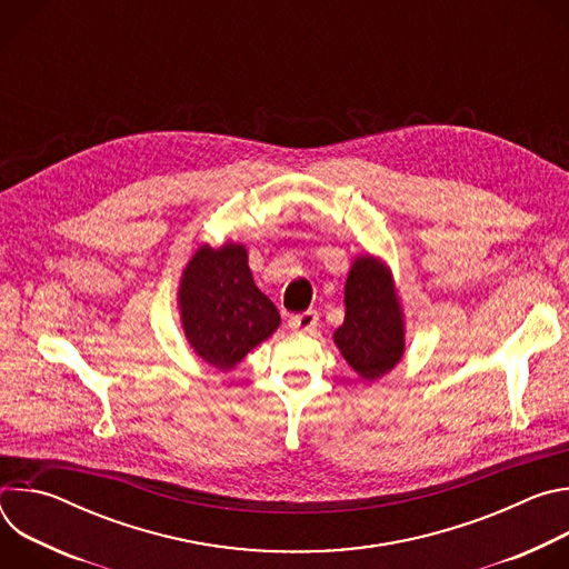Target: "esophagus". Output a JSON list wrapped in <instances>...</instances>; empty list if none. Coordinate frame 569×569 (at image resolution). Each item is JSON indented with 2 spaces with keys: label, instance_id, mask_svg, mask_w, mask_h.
<instances>
[{
  "label": "esophagus",
  "instance_id": "obj_1",
  "mask_svg": "<svg viewBox=\"0 0 569 569\" xmlns=\"http://www.w3.org/2000/svg\"><path fill=\"white\" fill-rule=\"evenodd\" d=\"M317 312L315 310H306V312H299V315H290L288 319V327L297 333H308L317 327Z\"/></svg>",
  "mask_w": 569,
  "mask_h": 569
}]
</instances>
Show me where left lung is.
Segmentation results:
<instances>
[{"label": "left lung", "instance_id": "1", "mask_svg": "<svg viewBox=\"0 0 569 569\" xmlns=\"http://www.w3.org/2000/svg\"><path fill=\"white\" fill-rule=\"evenodd\" d=\"M347 315L333 333L345 360L367 380L385 376L402 358V317L391 277L382 263L362 257L345 288Z\"/></svg>", "mask_w": 569, "mask_h": 569}]
</instances>
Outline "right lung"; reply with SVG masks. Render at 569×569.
I'll return each mask as SVG.
<instances>
[{"label":"right lung","mask_w":569,"mask_h":569,"mask_svg":"<svg viewBox=\"0 0 569 569\" xmlns=\"http://www.w3.org/2000/svg\"><path fill=\"white\" fill-rule=\"evenodd\" d=\"M180 310L189 345L220 371L246 358L281 321L252 279L246 248L233 242L196 252L182 277Z\"/></svg>","instance_id":"1"}]
</instances>
